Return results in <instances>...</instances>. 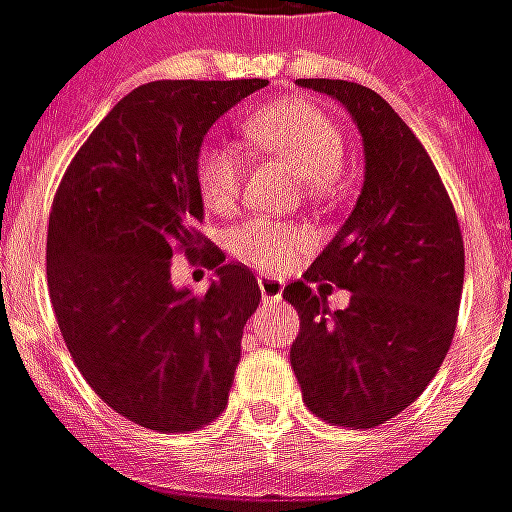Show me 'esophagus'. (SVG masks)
Masks as SVG:
<instances>
[{
	"label": "esophagus",
	"instance_id": "1",
	"mask_svg": "<svg viewBox=\"0 0 512 512\" xmlns=\"http://www.w3.org/2000/svg\"><path fill=\"white\" fill-rule=\"evenodd\" d=\"M257 285H260V300L263 302H280V297H283L285 283L277 277H260Z\"/></svg>",
	"mask_w": 512,
	"mask_h": 512
}]
</instances>
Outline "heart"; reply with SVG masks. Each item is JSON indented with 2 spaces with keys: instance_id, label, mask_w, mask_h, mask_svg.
Returning a JSON list of instances; mask_svg holds the SVG:
<instances>
[{
  "instance_id": "1",
  "label": "heart",
  "mask_w": 512,
  "mask_h": 512,
  "mask_svg": "<svg viewBox=\"0 0 512 512\" xmlns=\"http://www.w3.org/2000/svg\"><path fill=\"white\" fill-rule=\"evenodd\" d=\"M243 134L257 148L280 156L311 190H328L344 159V134L322 109L288 97L252 111L243 120ZM198 196L207 210H229L241 190V165L221 145H204L196 159ZM232 255L255 269H285L308 246V235L294 224L249 218L229 229Z\"/></svg>"
}]
</instances>
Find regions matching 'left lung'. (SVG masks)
<instances>
[{
    "instance_id": "left-lung-1",
    "label": "left lung",
    "mask_w": 512,
    "mask_h": 512,
    "mask_svg": "<svg viewBox=\"0 0 512 512\" xmlns=\"http://www.w3.org/2000/svg\"><path fill=\"white\" fill-rule=\"evenodd\" d=\"M339 100L364 145L356 207L302 280L283 288L300 314L291 367L302 401L333 426L373 429L420 398L443 364L460 311L465 249L426 148L381 95L361 83L305 78ZM351 291L342 312L310 291Z\"/></svg>"
}]
</instances>
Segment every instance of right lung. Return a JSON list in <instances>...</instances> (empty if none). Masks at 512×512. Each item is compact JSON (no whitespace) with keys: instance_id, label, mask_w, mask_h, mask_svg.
<instances>
[{"instance_id":"1","label":"right lung","mask_w":512,"mask_h":512,"mask_svg":"<svg viewBox=\"0 0 512 512\" xmlns=\"http://www.w3.org/2000/svg\"><path fill=\"white\" fill-rule=\"evenodd\" d=\"M266 81H154L125 95L83 142L55 193L47 283L81 375L117 415L196 431L224 412L260 288L210 249L204 297L170 280L173 249L198 252L204 137Z\"/></svg>"}]
</instances>
